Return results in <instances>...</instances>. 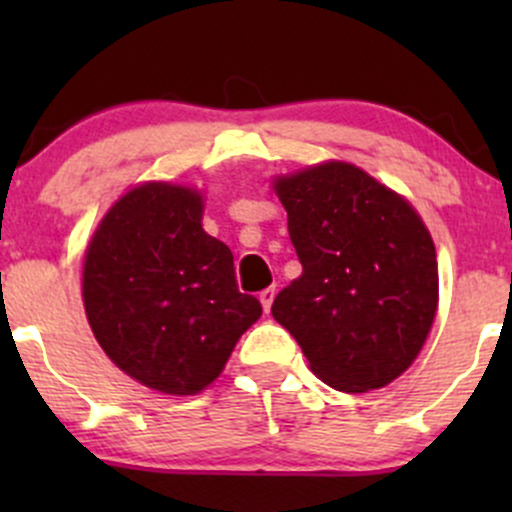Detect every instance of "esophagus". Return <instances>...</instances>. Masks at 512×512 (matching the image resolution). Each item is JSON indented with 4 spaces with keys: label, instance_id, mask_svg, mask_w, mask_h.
Masks as SVG:
<instances>
[{
    "label": "esophagus",
    "instance_id": "34e87169",
    "mask_svg": "<svg viewBox=\"0 0 512 512\" xmlns=\"http://www.w3.org/2000/svg\"><path fill=\"white\" fill-rule=\"evenodd\" d=\"M260 302H262V309H265V312H270L272 302H275V287L262 289V292H260Z\"/></svg>",
    "mask_w": 512,
    "mask_h": 512
}]
</instances>
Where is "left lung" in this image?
<instances>
[{
	"label": "left lung",
	"mask_w": 512,
	"mask_h": 512,
	"mask_svg": "<svg viewBox=\"0 0 512 512\" xmlns=\"http://www.w3.org/2000/svg\"><path fill=\"white\" fill-rule=\"evenodd\" d=\"M302 275L272 317L297 339L314 374L361 394L404 374L438 304L436 247L401 195L349 163L275 180Z\"/></svg>",
	"instance_id": "8db88e82"
}]
</instances>
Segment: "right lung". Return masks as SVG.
Wrapping results in <instances>:
<instances>
[{"label": "right lung", "mask_w": 512, "mask_h": 512, "mask_svg": "<svg viewBox=\"0 0 512 512\" xmlns=\"http://www.w3.org/2000/svg\"><path fill=\"white\" fill-rule=\"evenodd\" d=\"M195 190L146 183L91 237L84 307L108 359L163 394H198L223 371L262 304L237 289L232 252L200 225Z\"/></svg>", "instance_id": "add662e5"}]
</instances>
